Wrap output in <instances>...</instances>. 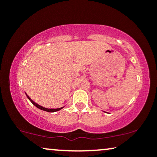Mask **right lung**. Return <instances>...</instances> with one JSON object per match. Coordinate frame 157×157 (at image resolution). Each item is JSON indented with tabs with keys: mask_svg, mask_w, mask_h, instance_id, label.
<instances>
[{
	"mask_svg": "<svg viewBox=\"0 0 157 157\" xmlns=\"http://www.w3.org/2000/svg\"><path fill=\"white\" fill-rule=\"evenodd\" d=\"M26 95L27 98H28L29 100L30 101H31L32 103L33 104V105H35V106H36V107H37V109H40V110H43V111H47V112H55V111H60V110H61V109H63V108H64V106H63V107L59 108V109H46V108L43 107V106L40 105H38V104H37V103H36L35 102H34L33 100H32V99L30 98V97H29L28 95L26 94Z\"/></svg>",
	"mask_w": 157,
	"mask_h": 157,
	"instance_id": "1",
	"label": "right lung"
}]
</instances>
